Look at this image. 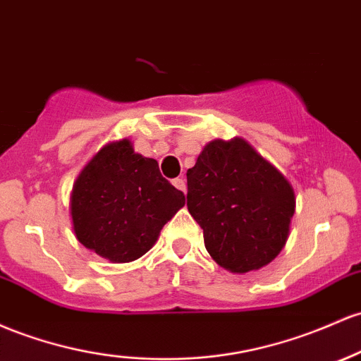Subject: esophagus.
<instances>
[{"instance_id":"1","label":"esophagus","mask_w":361,"mask_h":361,"mask_svg":"<svg viewBox=\"0 0 361 361\" xmlns=\"http://www.w3.org/2000/svg\"><path fill=\"white\" fill-rule=\"evenodd\" d=\"M173 185L176 187L178 190H181V192H187V183H185L183 178H176V180H173Z\"/></svg>"}]
</instances>
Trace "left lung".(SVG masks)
Returning <instances> with one entry per match:
<instances>
[{"mask_svg": "<svg viewBox=\"0 0 361 361\" xmlns=\"http://www.w3.org/2000/svg\"><path fill=\"white\" fill-rule=\"evenodd\" d=\"M187 181L188 212L221 267L245 274L279 255L290 236L295 190L245 138L209 142Z\"/></svg>", "mask_w": 361, "mask_h": 361, "instance_id": "1", "label": "left lung"}]
</instances>
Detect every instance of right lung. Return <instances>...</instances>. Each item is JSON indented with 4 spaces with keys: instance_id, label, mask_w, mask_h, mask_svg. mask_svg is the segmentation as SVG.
Listing matches in <instances>:
<instances>
[{
    "instance_id": "add662e5",
    "label": "right lung",
    "mask_w": 361,
    "mask_h": 361,
    "mask_svg": "<svg viewBox=\"0 0 361 361\" xmlns=\"http://www.w3.org/2000/svg\"><path fill=\"white\" fill-rule=\"evenodd\" d=\"M185 205L183 192L162 178L156 159L132 140L109 142L75 180L70 216L77 240L113 264L140 259L162 226Z\"/></svg>"
}]
</instances>
